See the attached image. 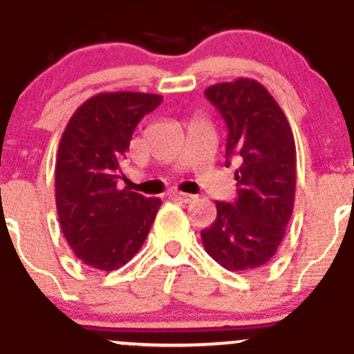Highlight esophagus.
Here are the masks:
<instances>
[{
    "label": "esophagus",
    "instance_id": "obj_1",
    "mask_svg": "<svg viewBox=\"0 0 354 354\" xmlns=\"http://www.w3.org/2000/svg\"><path fill=\"white\" fill-rule=\"evenodd\" d=\"M171 197H173L174 200H180V202H183V203H190V202H194L195 198V195H190V194H181V192H173V194H171Z\"/></svg>",
    "mask_w": 354,
    "mask_h": 354
}]
</instances>
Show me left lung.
Returning a JSON list of instances; mask_svg holds the SVG:
<instances>
[{
    "mask_svg": "<svg viewBox=\"0 0 354 354\" xmlns=\"http://www.w3.org/2000/svg\"><path fill=\"white\" fill-rule=\"evenodd\" d=\"M205 97L227 128L226 166H236L238 195L216 202L217 217L202 230L205 252L233 272L269 262L283 241L292 214L296 147L283 109L252 78L212 85Z\"/></svg>",
    "mask_w": 354,
    "mask_h": 354,
    "instance_id": "1",
    "label": "left lung"
}]
</instances>
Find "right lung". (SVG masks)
<instances>
[{"mask_svg":"<svg viewBox=\"0 0 354 354\" xmlns=\"http://www.w3.org/2000/svg\"><path fill=\"white\" fill-rule=\"evenodd\" d=\"M162 97L142 92H104L73 113L56 159V209L75 255L99 270H114L142 248L160 198L120 190L138 121Z\"/></svg>","mask_w":354,"mask_h":354,"instance_id":"1","label":"right lung"}]
</instances>
